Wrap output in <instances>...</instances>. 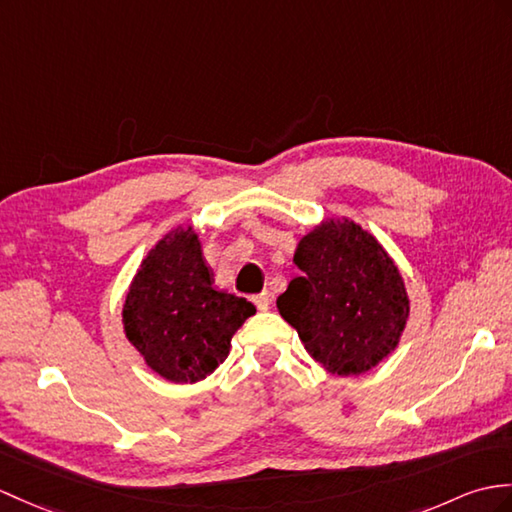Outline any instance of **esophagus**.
<instances>
[{
	"instance_id": "esophagus-1",
	"label": "esophagus",
	"mask_w": 512,
	"mask_h": 512,
	"mask_svg": "<svg viewBox=\"0 0 512 512\" xmlns=\"http://www.w3.org/2000/svg\"><path fill=\"white\" fill-rule=\"evenodd\" d=\"M253 303L257 305L259 312H266L270 307V292H261V294H255L253 296Z\"/></svg>"
}]
</instances>
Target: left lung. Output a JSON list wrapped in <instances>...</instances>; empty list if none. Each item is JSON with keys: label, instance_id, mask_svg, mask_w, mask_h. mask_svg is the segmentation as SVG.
Instances as JSON below:
<instances>
[{"label": "left lung", "instance_id": "left-lung-1", "mask_svg": "<svg viewBox=\"0 0 512 512\" xmlns=\"http://www.w3.org/2000/svg\"><path fill=\"white\" fill-rule=\"evenodd\" d=\"M294 264L301 277L277 307L318 364L336 375H362L395 351L408 294L371 233L349 220H327L299 242Z\"/></svg>", "mask_w": 512, "mask_h": 512}]
</instances>
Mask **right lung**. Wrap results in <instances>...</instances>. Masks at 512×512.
Returning a JSON list of instances; mask_svg holds the SVG:
<instances>
[{"label":"right lung","mask_w":512,"mask_h":512,"mask_svg":"<svg viewBox=\"0 0 512 512\" xmlns=\"http://www.w3.org/2000/svg\"><path fill=\"white\" fill-rule=\"evenodd\" d=\"M255 305L213 288V275L192 229L152 248L130 285L124 331L154 373L194 384L227 360L231 338Z\"/></svg>","instance_id":"1"}]
</instances>
